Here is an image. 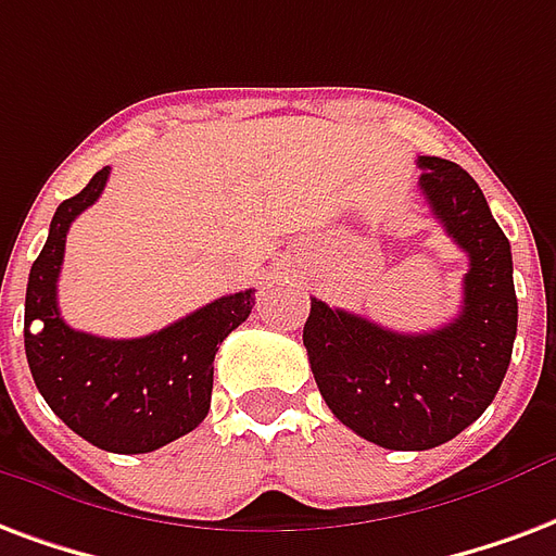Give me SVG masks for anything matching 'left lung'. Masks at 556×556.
Wrapping results in <instances>:
<instances>
[{
	"mask_svg": "<svg viewBox=\"0 0 556 556\" xmlns=\"http://www.w3.org/2000/svg\"><path fill=\"white\" fill-rule=\"evenodd\" d=\"M421 194L468 256L463 309L430 332H394L312 298L303 344L324 401L353 433L389 451L445 445L475 425L507 374L519 303L513 253L480 185L421 155Z\"/></svg>",
	"mask_w": 556,
	"mask_h": 556,
	"instance_id": "obj_1",
	"label": "left lung"
}]
</instances>
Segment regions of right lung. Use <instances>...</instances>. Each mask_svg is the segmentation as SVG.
Instances as JSON below:
<instances>
[{"label":"right lung","instance_id":"obj_1","mask_svg":"<svg viewBox=\"0 0 556 556\" xmlns=\"http://www.w3.org/2000/svg\"><path fill=\"white\" fill-rule=\"evenodd\" d=\"M111 167L59 205L26 289V359L37 392L61 421L111 454H150L191 433L212 404L215 353L253 312L256 291L226 294L143 339L73 330L59 312L70 224L100 200ZM40 319L45 330L30 332Z\"/></svg>","mask_w":556,"mask_h":556}]
</instances>
